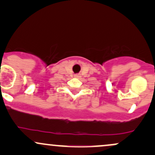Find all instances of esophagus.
<instances>
[{
	"label": "esophagus",
	"mask_w": 155,
	"mask_h": 155,
	"mask_svg": "<svg viewBox=\"0 0 155 155\" xmlns=\"http://www.w3.org/2000/svg\"><path fill=\"white\" fill-rule=\"evenodd\" d=\"M74 76L76 78H79V77H80V75L79 74H76V75H74Z\"/></svg>",
	"instance_id": "esophagus-1"
}]
</instances>
